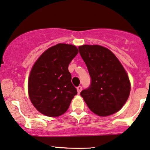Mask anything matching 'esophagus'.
I'll return each instance as SVG.
<instances>
[{
	"instance_id": "obj_1",
	"label": "esophagus",
	"mask_w": 150,
	"mask_h": 150,
	"mask_svg": "<svg viewBox=\"0 0 150 150\" xmlns=\"http://www.w3.org/2000/svg\"><path fill=\"white\" fill-rule=\"evenodd\" d=\"M77 92H78V94L79 95V94L81 93V90H82V87L81 86H79V87H77Z\"/></svg>"
}]
</instances>
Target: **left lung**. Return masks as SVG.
<instances>
[{"mask_svg":"<svg viewBox=\"0 0 150 150\" xmlns=\"http://www.w3.org/2000/svg\"><path fill=\"white\" fill-rule=\"evenodd\" d=\"M79 49L92 80L90 88L81 92L87 106L100 117L119 111L131 91L130 81L122 64L102 46L84 44Z\"/></svg>","mask_w":150,"mask_h":150,"instance_id":"8db88e82","label":"left lung"}]
</instances>
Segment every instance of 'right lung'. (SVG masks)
Masks as SVG:
<instances>
[{
	"mask_svg": "<svg viewBox=\"0 0 150 150\" xmlns=\"http://www.w3.org/2000/svg\"><path fill=\"white\" fill-rule=\"evenodd\" d=\"M78 53L74 45L58 44L46 50L33 64L28 91L31 103L42 114L55 117L62 115L76 95L68 66Z\"/></svg>",
	"mask_w": 150,
	"mask_h": 150,
	"instance_id": "right-lung-1",
	"label": "right lung"
}]
</instances>
